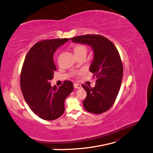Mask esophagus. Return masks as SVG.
Returning a JSON list of instances; mask_svg holds the SVG:
<instances>
[{"instance_id":"obj_1","label":"esophagus","mask_w":153,"mask_h":153,"mask_svg":"<svg viewBox=\"0 0 153 153\" xmlns=\"http://www.w3.org/2000/svg\"><path fill=\"white\" fill-rule=\"evenodd\" d=\"M74 87L75 88H81V85L80 84H78V83H74Z\"/></svg>"}]
</instances>
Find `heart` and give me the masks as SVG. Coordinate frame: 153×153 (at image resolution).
Wrapping results in <instances>:
<instances>
[{
  "label": "heart",
  "instance_id": "heart-1",
  "mask_svg": "<svg viewBox=\"0 0 153 153\" xmlns=\"http://www.w3.org/2000/svg\"><path fill=\"white\" fill-rule=\"evenodd\" d=\"M74 52L76 56H79L81 54H87V48L84 45H77L74 48Z\"/></svg>",
  "mask_w": 153,
  "mask_h": 153
}]
</instances>
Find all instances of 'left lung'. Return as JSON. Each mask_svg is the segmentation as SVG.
I'll return each instance as SVG.
<instances>
[{"instance_id":"obj_1","label":"left lung","mask_w":153,"mask_h":153,"mask_svg":"<svg viewBox=\"0 0 153 153\" xmlns=\"http://www.w3.org/2000/svg\"><path fill=\"white\" fill-rule=\"evenodd\" d=\"M71 40L92 48L94 59L89 70L97 79L94 87L82 85L87 92L83 103L87 111L101 114L112 106L120 89L123 68L118 51L110 40L100 35H85Z\"/></svg>"}]
</instances>
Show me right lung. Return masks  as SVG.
Returning a JSON list of instances; mask_svg holds the SVG:
<instances>
[{
	"mask_svg": "<svg viewBox=\"0 0 153 153\" xmlns=\"http://www.w3.org/2000/svg\"><path fill=\"white\" fill-rule=\"evenodd\" d=\"M69 39L42 40L36 43L27 53L21 74V91L32 111L41 119L56 120L65 111V100L74 89L71 81H65L57 88L50 80L56 70L53 53Z\"/></svg>",
	"mask_w": 153,
	"mask_h": 153,
	"instance_id": "1",
	"label": "right lung"
}]
</instances>
